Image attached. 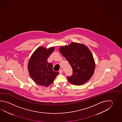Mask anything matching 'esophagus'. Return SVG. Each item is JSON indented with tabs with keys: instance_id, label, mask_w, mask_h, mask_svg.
<instances>
[{
	"instance_id": "1",
	"label": "esophagus",
	"mask_w": 122,
	"mask_h": 122,
	"mask_svg": "<svg viewBox=\"0 0 122 122\" xmlns=\"http://www.w3.org/2000/svg\"><path fill=\"white\" fill-rule=\"evenodd\" d=\"M59 73H60V74H62V73H63V70H62V69H61L59 70Z\"/></svg>"
}]
</instances>
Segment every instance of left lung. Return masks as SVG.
I'll return each mask as SVG.
<instances>
[{"mask_svg":"<svg viewBox=\"0 0 122 122\" xmlns=\"http://www.w3.org/2000/svg\"><path fill=\"white\" fill-rule=\"evenodd\" d=\"M59 51L72 67V75L67 76L70 83L81 86L91 78L96 64L93 55L88 47L82 44L72 42L68 45L60 47Z\"/></svg>","mask_w":122,"mask_h":122,"instance_id":"obj_1","label":"left lung"}]
</instances>
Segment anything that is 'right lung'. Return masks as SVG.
<instances>
[{
	"label": "right lung",
	"mask_w": 122,
	"mask_h": 122,
	"mask_svg": "<svg viewBox=\"0 0 122 122\" xmlns=\"http://www.w3.org/2000/svg\"><path fill=\"white\" fill-rule=\"evenodd\" d=\"M54 47L47 49L39 47L29 61L28 70L32 79L40 86L48 87L54 81L59 72L53 71V66L47 62V58L55 50Z\"/></svg>",
	"instance_id": "obj_1"
}]
</instances>
